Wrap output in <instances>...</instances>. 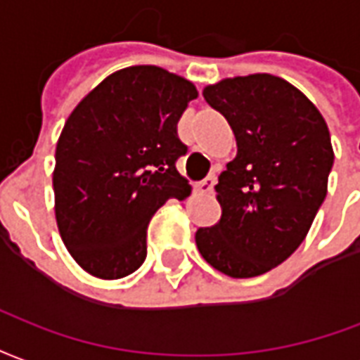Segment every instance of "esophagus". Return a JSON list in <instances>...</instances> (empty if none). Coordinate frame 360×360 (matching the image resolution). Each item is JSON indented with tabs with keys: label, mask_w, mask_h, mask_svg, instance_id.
<instances>
[{
	"label": "esophagus",
	"mask_w": 360,
	"mask_h": 360,
	"mask_svg": "<svg viewBox=\"0 0 360 360\" xmlns=\"http://www.w3.org/2000/svg\"><path fill=\"white\" fill-rule=\"evenodd\" d=\"M214 184H217V174H209L205 180H201V182L198 184V191H201V193H211L212 188H214Z\"/></svg>",
	"instance_id": "esophagus-1"
}]
</instances>
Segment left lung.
Here are the masks:
<instances>
[{
	"instance_id": "1",
	"label": "left lung",
	"mask_w": 360,
	"mask_h": 360,
	"mask_svg": "<svg viewBox=\"0 0 360 360\" xmlns=\"http://www.w3.org/2000/svg\"><path fill=\"white\" fill-rule=\"evenodd\" d=\"M203 97L232 126L238 155L214 186L222 217L199 228L195 243L222 274L259 276L301 245L326 199L334 165L326 120L272 75L226 78Z\"/></svg>"
}]
</instances>
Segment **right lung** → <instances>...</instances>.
<instances>
[{
  "instance_id": "add662e5",
  "label": "right lung",
  "mask_w": 360,
  "mask_h": 360,
  "mask_svg": "<svg viewBox=\"0 0 360 360\" xmlns=\"http://www.w3.org/2000/svg\"><path fill=\"white\" fill-rule=\"evenodd\" d=\"M198 90L182 76L140 65L117 70L84 97L55 149V219L91 276L117 280L148 255V224L191 186L176 170L188 153L178 120Z\"/></svg>"
}]
</instances>
